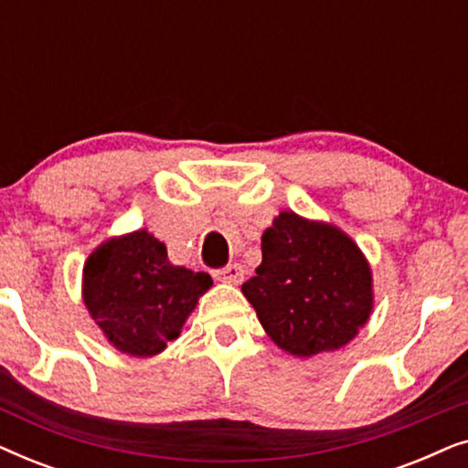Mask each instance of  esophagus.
<instances>
[{"label": "esophagus", "instance_id": "obj_1", "mask_svg": "<svg viewBox=\"0 0 468 468\" xmlns=\"http://www.w3.org/2000/svg\"><path fill=\"white\" fill-rule=\"evenodd\" d=\"M213 277L219 279V281H226V283L239 285L242 277H245V271H242V266H239V264H228V266L217 268V271H213Z\"/></svg>", "mask_w": 468, "mask_h": 468}]
</instances>
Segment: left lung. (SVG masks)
<instances>
[{
  "instance_id": "1",
  "label": "left lung",
  "mask_w": 468,
  "mask_h": 468,
  "mask_svg": "<svg viewBox=\"0 0 468 468\" xmlns=\"http://www.w3.org/2000/svg\"><path fill=\"white\" fill-rule=\"evenodd\" d=\"M242 293L268 336L303 357L343 347L373 309L360 249L341 229L296 213H281L261 236V264Z\"/></svg>"
}]
</instances>
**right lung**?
<instances>
[{
  "mask_svg": "<svg viewBox=\"0 0 468 468\" xmlns=\"http://www.w3.org/2000/svg\"><path fill=\"white\" fill-rule=\"evenodd\" d=\"M213 281L207 272L172 266L164 242L138 229L108 240L85 264V304L114 347L155 356L175 341Z\"/></svg>",
  "mask_w": 468,
  "mask_h": 468,
  "instance_id": "obj_1",
  "label": "right lung"
}]
</instances>
